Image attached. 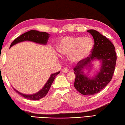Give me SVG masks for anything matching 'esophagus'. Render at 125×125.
Segmentation results:
<instances>
[{
  "mask_svg": "<svg viewBox=\"0 0 125 125\" xmlns=\"http://www.w3.org/2000/svg\"><path fill=\"white\" fill-rule=\"evenodd\" d=\"M62 72L64 73H67L69 72V70L66 68H64L62 70Z\"/></svg>",
  "mask_w": 125,
  "mask_h": 125,
  "instance_id": "obj_1",
  "label": "esophagus"
}]
</instances>
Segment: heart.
<instances>
[{
  "label": "heart",
  "instance_id": "heart-1",
  "mask_svg": "<svg viewBox=\"0 0 125 125\" xmlns=\"http://www.w3.org/2000/svg\"><path fill=\"white\" fill-rule=\"evenodd\" d=\"M94 45L91 38L67 36L63 38L59 42L58 50L61 54L70 55V60L77 62L89 56Z\"/></svg>",
  "mask_w": 125,
  "mask_h": 125
}]
</instances>
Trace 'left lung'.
Listing matches in <instances>:
<instances>
[{"mask_svg": "<svg viewBox=\"0 0 125 125\" xmlns=\"http://www.w3.org/2000/svg\"><path fill=\"white\" fill-rule=\"evenodd\" d=\"M87 32L93 36L94 48L89 56L79 61L73 69L76 76L73 85L83 95H93L101 91L111 80L117 56L114 44L107 38L95 30ZM95 59L101 61V69L95 78L90 79L83 73V69L90 67L91 61Z\"/></svg>", "mask_w": 125, "mask_h": 125, "instance_id": "left-lung-1", "label": "left lung"}]
</instances>
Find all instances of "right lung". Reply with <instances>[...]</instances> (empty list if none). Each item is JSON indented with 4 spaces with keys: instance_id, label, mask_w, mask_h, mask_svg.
<instances>
[{
    "instance_id": "right-lung-1",
    "label": "right lung",
    "mask_w": 125,
    "mask_h": 125,
    "mask_svg": "<svg viewBox=\"0 0 125 125\" xmlns=\"http://www.w3.org/2000/svg\"><path fill=\"white\" fill-rule=\"evenodd\" d=\"M49 38V34L47 33L46 32H40L36 30H31L30 31H29L28 32H26L23 34L21 35L18 38H16L15 40H14L10 46V48L11 47L14 45L18 43V42H24V41H31V42H33L36 43L42 44H46L48 42V39ZM60 73V71L58 73H52L51 75L50 78L47 81L46 84L44 85V87L40 90L38 93L32 94V95H25V94H23L19 93V91L16 90L14 89V91H16V93H18L22 97L26 99L31 100H38L42 99V98L44 97L46 95L48 94V91L50 89V88L52 86V84L54 81V79L56 76H57L59 73Z\"/></svg>"
}]
</instances>
